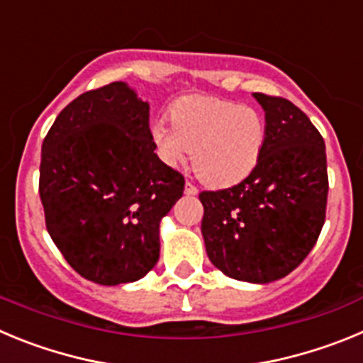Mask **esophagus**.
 Listing matches in <instances>:
<instances>
[{
  "label": "esophagus",
  "instance_id": "34e87169",
  "mask_svg": "<svg viewBox=\"0 0 363 363\" xmlns=\"http://www.w3.org/2000/svg\"><path fill=\"white\" fill-rule=\"evenodd\" d=\"M185 194H189V196H194V194H198V189L194 187L191 182H187V184H185Z\"/></svg>",
  "mask_w": 363,
  "mask_h": 363
}]
</instances>
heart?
<instances>
[{
    "mask_svg": "<svg viewBox=\"0 0 363 363\" xmlns=\"http://www.w3.org/2000/svg\"><path fill=\"white\" fill-rule=\"evenodd\" d=\"M171 123L152 127V142L165 163H184L192 150V171L209 187H230L255 171L267 127L256 108L213 98L187 96L171 108Z\"/></svg>",
    "mask_w": 363,
    "mask_h": 363,
    "instance_id": "obj_1",
    "label": "heart"
}]
</instances>
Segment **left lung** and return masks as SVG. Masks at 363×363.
<instances>
[{
	"mask_svg": "<svg viewBox=\"0 0 363 363\" xmlns=\"http://www.w3.org/2000/svg\"><path fill=\"white\" fill-rule=\"evenodd\" d=\"M265 111L264 152L233 187L200 192L201 234L214 267L269 284L306 259L325 221V143L307 114L280 96L255 92Z\"/></svg>",
	"mask_w": 363,
	"mask_h": 363,
	"instance_id": "8db88e82",
	"label": "left lung"
}]
</instances>
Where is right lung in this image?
I'll list each match as a JSON object with an SVG mask.
<instances>
[{
    "label": "right lung",
    "mask_w": 363,
    "mask_h": 363,
    "mask_svg": "<svg viewBox=\"0 0 363 363\" xmlns=\"http://www.w3.org/2000/svg\"><path fill=\"white\" fill-rule=\"evenodd\" d=\"M154 149L149 105L121 82L83 92L45 136V225L86 280L129 284L158 262L160 220L182 198L185 179Z\"/></svg>",
    "instance_id": "right-lung-1"
}]
</instances>
